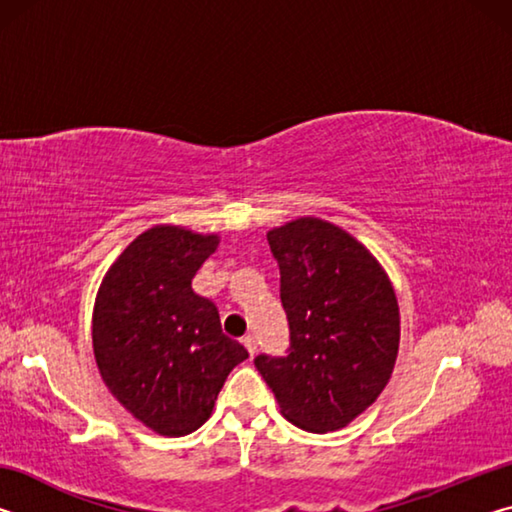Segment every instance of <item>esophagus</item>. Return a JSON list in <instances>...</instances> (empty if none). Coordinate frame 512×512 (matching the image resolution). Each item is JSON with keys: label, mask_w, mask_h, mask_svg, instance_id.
I'll list each match as a JSON object with an SVG mask.
<instances>
[{"label": "esophagus", "mask_w": 512, "mask_h": 512, "mask_svg": "<svg viewBox=\"0 0 512 512\" xmlns=\"http://www.w3.org/2000/svg\"><path fill=\"white\" fill-rule=\"evenodd\" d=\"M241 343H244V348L248 350V354H250V357H253V354H255V350H257L255 336H250V334H246V336H244V339H241Z\"/></svg>", "instance_id": "34e87169"}]
</instances>
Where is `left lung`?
I'll list each match as a JSON object with an SVG mask.
<instances>
[{"mask_svg":"<svg viewBox=\"0 0 512 512\" xmlns=\"http://www.w3.org/2000/svg\"><path fill=\"white\" fill-rule=\"evenodd\" d=\"M291 327L287 357L255 366L280 413L311 433L339 431L384 391L400 348V307L384 266L318 216L266 232Z\"/></svg>","mask_w":512,"mask_h":512,"instance_id":"obj_1","label":"left lung"}]
</instances>
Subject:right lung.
<instances>
[{
  "instance_id": "add662e5",
  "label": "right lung",
  "mask_w": 512,
  "mask_h": 512,
  "mask_svg": "<svg viewBox=\"0 0 512 512\" xmlns=\"http://www.w3.org/2000/svg\"><path fill=\"white\" fill-rule=\"evenodd\" d=\"M219 235L153 225L106 271L92 311V348L103 384L160 436L178 438L210 418L230 370L248 359L221 332L214 302L192 277Z\"/></svg>"
}]
</instances>
